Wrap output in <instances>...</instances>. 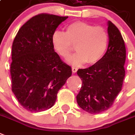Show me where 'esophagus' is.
I'll use <instances>...</instances> for the list:
<instances>
[{"label": "esophagus", "mask_w": 135, "mask_h": 135, "mask_svg": "<svg viewBox=\"0 0 135 135\" xmlns=\"http://www.w3.org/2000/svg\"><path fill=\"white\" fill-rule=\"evenodd\" d=\"M77 71H78V68L72 67V71H73V73H76Z\"/></svg>", "instance_id": "obj_1"}]
</instances>
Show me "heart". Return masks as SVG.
I'll list each match as a JSON object with an SVG mask.
<instances>
[{
  "label": "heart",
  "instance_id": "heart-1",
  "mask_svg": "<svg viewBox=\"0 0 135 135\" xmlns=\"http://www.w3.org/2000/svg\"><path fill=\"white\" fill-rule=\"evenodd\" d=\"M108 40V34L103 27L83 21L69 24L66 32L55 31L51 39L55 50L64 59L69 57L75 46L77 52L69 60V63L73 66L86 62L89 64L97 63L105 52Z\"/></svg>",
  "mask_w": 135,
  "mask_h": 135
}]
</instances>
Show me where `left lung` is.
<instances>
[{
    "label": "left lung",
    "instance_id": "left-lung-1",
    "mask_svg": "<svg viewBox=\"0 0 135 135\" xmlns=\"http://www.w3.org/2000/svg\"><path fill=\"white\" fill-rule=\"evenodd\" d=\"M109 44L103 57L90 67L78 69L83 85L76 96L78 105L90 114L108 109L121 91L125 77L126 50L122 35L111 21H108Z\"/></svg>",
    "mask_w": 135,
    "mask_h": 135
}]
</instances>
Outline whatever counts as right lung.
<instances>
[{
	"instance_id": "right-lung-1",
	"label": "right lung",
	"mask_w": 135,
	"mask_h": 135,
	"mask_svg": "<svg viewBox=\"0 0 135 135\" xmlns=\"http://www.w3.org/2000/svg\"><path fill=\"white\" fill-rule=\"evenodd\" d=\"M68 16L40 14L21 27L12 47V90L30 112L49 109L72 74L52 46V35Z\"/></svg>"
}]
</instances>
